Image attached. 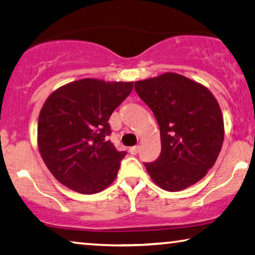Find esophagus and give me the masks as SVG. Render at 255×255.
Listing matches in <instances>:
<instances>
[{
    "instance_id": "1",
    "label": "esophagus",
    "mask_w": 255,
    "mask_h": 255,
    "mask_svg": "<svg viewBox=\"0 0 255 255\" xmlns=\"http://www.w3.org/2000/svg\"><path fill=\"white\" fill-rule=\"evenodd\" d=\"M137 152H138V146H132V147L129 148V153H130V154H132V155H136Z\"/></svg>"
}]
</instances>
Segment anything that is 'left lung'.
Returning a JSON list of instances; mask_svg holds the SVG:
<instances>
[{"instance_id":"1","label":"left lung","mask_w":255,"mask_h":255,"mask_svg":"<svg viewBox=\"0 0 255 255\" xmlns=\"http://www.w3.org/2000/svg\"><path fill=\"white\" fill-rule=\"evenodd\" d=\"M135 91L160 127V156L144 163L149 177L168 192L197 183L216 163L224 142V118L215 96L175 72L138 80Z\"/></svg>"}]
</instances>
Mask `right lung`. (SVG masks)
Returning a JSON list of instances; mask_svg holds the SVG:
<instances>
[{
	"mask_svg": "<svg viewBox=\"0 0 255 255\" xmlns=\"http://www.w3.org/2000/svg\"><path fill=\"white\" fill-rule=\"evenodd\" d=\"M132 84L85 78L48 96L38 117V149L62 185L95 194L116 179L126 152L106 139L111 134L108 121L130 94Z\"/></svg>",
	"mask_w": 255,
	"mask_h": 255,
	"instance_id": "add662e5",
	"label": "right lung"
}]
</instances>
